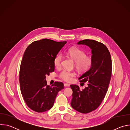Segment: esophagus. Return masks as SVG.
Listing matches in <instances>:
<instances>
[{"label":"esophagus","mask_w":130,"mask_h":130,"mask_svg":"<svg viewBox=\"0 0 130 130\" xmlns=\"http://www.w3.org/2000/svg\"><path fill=\"white\" fill-rule=\"evenodd\" d=\"M64 85L65 87H68V86H69V84L68 83H64Z\"/></svg>","instance_id":"obj_1"}]
</instances>
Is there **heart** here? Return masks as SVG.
<instances>
[{"instance_id":"heart-1","label":"heart","mask_w":130,"mask_h":130,"mask_svg":"<svg viewBox=\"0 0 130 130\" xmlns=\"http://www.w3.org/2000/svg\"><path fill=\"white\" fill-rule=\"evenodd\" d=\"M67 54L75 62V66L78 70L85 72L90 68L92 63V58L90 56H86L84 51L77 47H73L68 50ZM62 60V55L61 54H58L54 59V66L57 68L61 66ZM75 75V72L64 69L60 73V77L68 82L71 81Z\"/></svg>"}]
</instances>
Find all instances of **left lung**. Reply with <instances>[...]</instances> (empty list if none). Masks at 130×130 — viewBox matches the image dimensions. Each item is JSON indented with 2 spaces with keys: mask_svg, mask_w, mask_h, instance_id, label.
<instances>
[{
  "mask_svg": "<svg viewBox=\"0 0 130 130\" xmlns=\"http://www.w3.org/2000/svg\"><path fill=\"white\" fill-rule=\"evenodd\" d=\"M77 44L91 49L92 63L79 78L82 84L88 83L87 87L81 90L78 85H70L73 92L71 105L78 112L87 114L97 109L105 97L112 76V60L108 49L101 43L87 39Z\"/></svg>",
  "mask_w": 130,
  "mask_h": 130,
  "instance_id": "obj_1",
  "label": "left lung"
}]
</instances>
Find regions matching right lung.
<instances>
[{
    "label": "right lung",
    "instance_id": "right-lung-1",
    "mask_svg": "<svg viewBox=\"0 0 130 130\" xmlns=\"http://www.w3.org/2000/svg\"><path fill=\"white\" fill-rule=\"evenodd\" d=\"M66 43L47 39L36 41L24 54L20 70L21 91L27 106L35 112L51 108L58 92L64 88L61 82L48 85L46 76L54 71V59Z\"/></svg>",
    "mask_w": 130,
    "mask_h": 130
}]
</instances>
